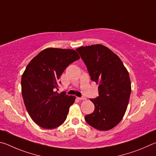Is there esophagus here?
Instances as JSON below:
<instances>
[{
	"label": "esophagus",
	"instance_id": "esophagus-1",
	"mask_svg": "<svg viewBox=\"0 0 156 156\" xmlns=\"http://www.w3.org/2000/svg\"><path fill=\"white\" fill-rule=\"evenodd\" d=\"M78 98L79 99V100H86L87 98L85 97H84V96H82V97H80V98Z\"/></svg>",
	"mask_w": 156,
	"mask_h": 156
}]
</instances>
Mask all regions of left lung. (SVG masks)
<instances>
[{
  "mask_svg": "<svg viewBox=\"0 0 156 156\" xmlns=\"http://www.w3.org/2000/svg\"><path fill=\"white\" fill-rule=\"evenodd\" d=\"M76 50L87 66L91 80L99 84V96L90 99L95 109L84 119L98 130L112 129L122 120L127 108L131 91L127 70L120 58L102 44Z\"/></svg>",
  "mask_w": 156,
  "mask_h": 156,
  "instance_id": "1",
  "label": "left lung"
}]
</instances>
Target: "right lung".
I'll return each mask as SVG.
<instances>
[{"mask_svg": "<svg viewBox=\"0 0 156 156\" xmlns=\"http://www.w3.org/2000/svg\"><path fill=\"white\" fill-rule=\"evenodd\" d=\"M80 58L75 50L47 48L27 65L22 78L23 98L26 109L37 125L54 129L65 122L75 96L58 94V81L71 63Z\"/></svg>", "mask_w": 156, "mask_h": 156, "instance_id": "obj_1", "label": "right lung"}]
</instances>
